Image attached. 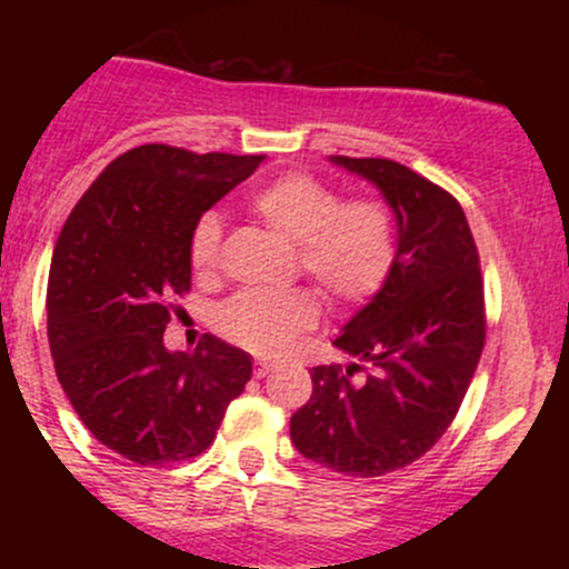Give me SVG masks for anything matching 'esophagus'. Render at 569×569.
I'll return each mask as SVG.
<instances>
[{
  "label": "esophagus",
  "instance_id": "obj_1",
  "mask_svg": "<svg viewBox=\"0 0 569 569\" xmlns=\"http://www.w3.org/2000/svg\"><path fill=\"white\" fill-rule=\"evenodd\" d=\"M272 371V363H267V361H257L253 363V377H257V380H262V377H267Z\"/></svg>",
  "mask_w": 569,
  "mask_h": 569
}]
</instances>
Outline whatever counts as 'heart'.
Returning a JSON list of instances; mask_svg holds the SVG:
<instances>
[{
  "label": "heart",
  "instance_id": "heart-1",
  "mask_svg": "<svg viewBox=\"0 0 569 569\" xmlns=\"http://www.w3.org/2000/svg\"><path fill=\"white\" fill-rule=\"evenodd\" d=\"M251 211L297 246L299 267L331 302L358 305L375 297L396 262V219L382 200L342 194L310 173H286L251 194ZM221 221L202 213L192 232L194 276L217 272ZM318 302L310 291H240L219 310V331L243 348L278 356L310 329Z\"/></svg>",
  "mask_w": 569,
  "mask_h": 569
}]
</instances>
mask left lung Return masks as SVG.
Masks as SVG:
<instances>
[{"label": "left lung", "mask_w": 569, "mask_h": 569, "mask_svg": "<svg viewBox=\"0 0 569 569\" xmlns=\"http://www.w3.org/2000/svg\"><path fill=\"white\" fill-rule=\"evenodd\" d=\"M329 160L371 181L393 208L396 262L335 339L371 375L352 380L361 363L312 369L291 441L307 460L371 479L420 460L452 426L485 350V280L471 227L447 189L393 160Z\"/></svg>", "instance_id": "obj_1"}]
</instances>
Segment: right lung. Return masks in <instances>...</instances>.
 I'll use <instances>...</instances> for the list:
<instances>
[{
	"instance_id": "add662e5",
	"label": "right lung",
	"mask_w": 569,
	"mask_h": 569,
	"mask_svg": "<svg viewBox=\"0 0 569 569\" xmlns=\"http://www.w3.org/2000/svg\"><path fill=\"white\" fill-rule=\"evenodd\" d=\"M264 154H194L143 143L109 162L53 251L48 339L56 375L84 428L139 466L198 457L251 380V356L206 335L171 352V299L189 291L202 213Z\"/></svg>"
}]
</instances>
